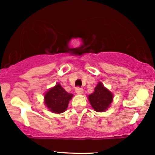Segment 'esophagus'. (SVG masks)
Returning <instances> with one entry per match:
<instances>
[{"instance_id":"obj_1","label":"esophagus","mask_w":155,"mask_h":155,"mask_svg":"<svg viewBox=\"0 0 155 155\" xmlns=\"http://www.w3.org/2000/svg\"><path fill=\"white\" fill-rule=\"evenodd\" d=\"M75 92L78 94H82L84 91H83V88H81V87H77L76 89H75Z\"/></svg>"}]
</instances>
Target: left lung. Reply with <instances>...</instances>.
Masks as SVG:
<instances>
[{"instance_id": "left-lung-1", "label": "left lung", "mask_w": 155, "mask_h": 155, "mask_svg": "<svg viewBox=\"0 0 155 155\" xmlns=\"http://www.w3.org/2000/svg\"><path fill=\"white\" fill-rule=\"evenodd\" d=\"M113 93L106 88L102 82L99 81L94 87L93 93L88 94L87 98L94 111L102 113L110 107L113 101Z\"/></svg>"}]
</instances>
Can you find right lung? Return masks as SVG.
<instances>
[{"mask_svg":"<svg viewBox=\"0 0 155 155\" xmlns=\"http://www.w3.org/2000/svg\"><path fill=\"white\" fill-rule=\"evenodd\" d=\"M73 94L67 92L59 83L48 90L44 95V103L47 109L53 113H62L68 109Z\"/></svg>","mask_w":155,"mask_h":155,"instance_id":"obj_1","label":"right lung"}]
</instances>
